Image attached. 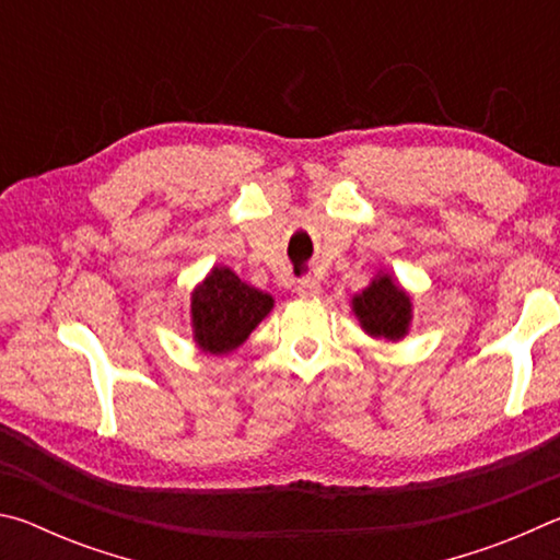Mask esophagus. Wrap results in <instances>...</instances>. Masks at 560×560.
<instances>
[{
  "label": "esophagus",
  "instance_id": "esophagus-1",
  "mask_svg": "<svg viewBox=\"0 0 560 560\" xmlns=\"http://www.w3.org/2000/svg\"><path fill=\"white\" fill-rule=\"evenodd\" d=\"M296 291H299V296H316V293L320 291V283L314 277H303L296 283Z\"/></svg>",
  "mask_w": 560,
  "mask_h": 560
}]
</instances>
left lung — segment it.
<instances>
[{"label":"left lung","instance_id":"obj_1","mask_svg":"<svg viewBox=\"0 0 560 560\" xmlns=\"http://www.w3.org/2000/svg\"><path fill=\"white\" fill-rule=\"evenodd\" d=\"M353 311L371 336L397 340L410 324V296L395 287L390 277L375 279L363 293L353 299Z\"/></svg>","mask_w":560,"mask_h":560}]
</instances>
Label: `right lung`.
<instances>
[{"mask_svg": "<svg viewBox=\"0 0 560 560\" xmlns=\"http://www.w3.org/2000/svg\"><path fill=\"white\" fill-rule=\"evenodd\" d=\"M271 306L269 293L246 287L234 271L217 267L192 293L197 343L214 355L230 353L244 343Z\"/></svg>", "mask_w": 560, "mask_h": 560, "instance_id": "right-lung-1", "label": "right lung"}]
</instances>
